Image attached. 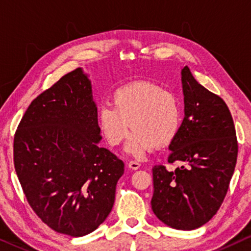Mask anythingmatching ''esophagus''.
<instances>
[{"label": "esophagus", "mask_w": 251, "mask_h": 251, "mask_svg": "<svg viewBox=\"0 0 251 251\" xmlns=\"http://www.w3.org/2000/svg\"><path fill=\"white\" fill-rule=\"evenodd\" d=\"M128 167L132 170H137V169H139L140 163L137 162V161H130V162L128 163Z\"/></svg>", "instance_id": "34e87169"}]
</instances>
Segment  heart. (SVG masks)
<instances>
[{"label":"heart","mask_w":251,"mask_h":251,"mask_svg":"<svg viewBox=\"0 0 251 251\" xmlns=\"http://www.w3.org/2000/svg\"><path fill=\"white\" fill-rule=\"evenodd\" d=\"M96 120L106 142L121 144L132 129L126 152L133 156L166 147L176 139L183 123L180 102L173 92L151 82H135L118 88L112 105L101 104Z\"/></svg>","instance_id":"1"}]
</instances>
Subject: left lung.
Masks as SVG:
<instances>
[{
  "instance_id": "8db88e82",
  "label": "left lung",
  "mask_w": 251,
  "mask_h": 251,
  "mask_svg": "<svg viewBox=\"0 0 251 251\" xmlns=\"http://www.w3.org/2000/svg\"><path fill=\"white\" fill-rule=\"evenodd\" d=\"M184 120L169 145L175 171L153 167L152 210L163 224L191 231L210 221L223 203L238 156L235 128L227 105L181 68Z\"/></svg>"
}]
</instances>
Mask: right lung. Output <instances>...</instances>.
Returning a JSON list of instances; mask_svg holds the SVG:
<instances>
[{
  "instance_id": "right-lung-1",
  "label": "right lung",
  "mask_w": 251,
  "mask_h": 251,
  "mask_svg": "<svg viewBox=\"0 0 251 251\" xmlns=\"http://www.w3.org/2000/svg\"><path fill=\"white\" fill-rule=\"evenodd\" d=\"M91 80L82 68L30 102L13 140L25 197L43 223L74 238L105 222L125 163L101 140Z\"/></svg>"
}]
</instances>
